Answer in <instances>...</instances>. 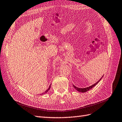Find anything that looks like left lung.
Instances as JSON below:
<instances>
[{
	"instance_id": "1",
	"label": "left lung",
	"mask_w": 122,
	"mask_h": 122,
	"mask_svg": "<svg viewBox=\"0 0 122 122\" xmlns=\"http://www.w3.org/2000/svg\"><path fill=\"white\" fill-rule=\"evenodd\" d=\"M103 76L102 77V78L103 77ZM102 78L100 79V80L98 81L97 83H96L95 84H93V85H92V86H90V87H87V88H78V87H75L74 85H73V87L75 89H76V90H77L78 91H79V92H87V91H89V90L90 89H91V88H92L93 87H94L95 85H96L98 82H99L100 81V80H101L102 79Z\"/></svg>"
}]
</instances>
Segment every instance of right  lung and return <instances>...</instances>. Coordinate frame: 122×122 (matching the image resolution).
<instances>
[{
    "label": "right lung",
    "mask_w": 122,
    "mask_h": 122,
    "mask_svg": "<svg viewBox=\"0 0 122 122\" xmlns=\"http://www.w3.org/2000/svg\"><path fill=\"white\" fill-rule=\"evenodd\" d=\"M50 87H51V85H50V86H49V88L47 90H46L45 92L44 93H42V94H45V93H47V92H48V91L49 90V89H50Z\"/></svg>",
    "instance_id": "add662e5"
}]
</instances>
